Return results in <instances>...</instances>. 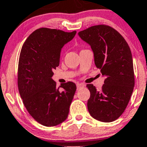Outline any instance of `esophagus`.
I'll return each mask as SVG.
<instances>
[{
    "instance_id": "34e87169",
    "label": "esophagus",
    "mask_w": 147,
    "mask_h": 147,
    "mask_svg": "<svg viewBox=\"0 0 147 147\" xmlns=\"http://www.w3.org/2000/svg\"><path fill=\"white\" fill-rule=\"evenodd\" d=\"M85 86V84H77V90H80L81 88H83V87Z\"/></svg>"
}]
</instances>
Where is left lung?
I'll return each mask as SVG.
<instances>
[{
	"instance_id": "1",
	"label": "left lung",
	"mask_w": 147,
	"mask_h": 147,
	"mask_svg": "<svg viewBox=\"0 0 147 147\" xmlns=\"http://www.w3.org/2000/svg\"><path fill=\"white\" fill-rule=\"evenodd\" d=\"M78 35L90 45L96 66L105 77L100 90L86 85L91 93L88 112L100 121H114L126 108L135 86L131 51L123 36L108 26H93Z\"/></svg>"
}]
</instances>
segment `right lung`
<instances>
[{
	"label": "right lung",
	"mask_w": 147,
	"mask_h": 147,
	"mask_svg": "<svg viewBox=\"0 0 147 147\" xmlns=\"http://www.w3.org/2000/svg\"><path fill=\"white\" fill-rule=\"evenodd\" d=\"M41 28L29 35L21 50L18 67L20 96L29 114L45 126L66 120L77 86L68 82L56 87L53 70L59 65L61 49L76 35Z\"/></svg>",
	"instance_id": "1"
}]
</instances>
